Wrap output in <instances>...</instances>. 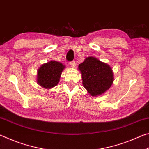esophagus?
Returning a JSON list of instances; mask_svg holds the SVG:
<instances>
[{
  "instance_id": "esophagus-1",
  "label": "esophagus",
  "mask_w": 149,
  "mask_h": 149,
  "mask_svg": "<svg viewBox=\"0 0 149 149\" xmlns=\"http://www.w3.org/2000/svg\"><path fill=\"white\" fill-rule=\"evenodd\" d=\"M75 61H72V62H70V65L71 66L72 68H74L75 66Z\"/></svg>"
}]
</instances>
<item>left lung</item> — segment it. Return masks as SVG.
Wrapping results in <instances>:
<instances>
[{"mask_svg": "<svg viewBox=\"0 0 149 149\" xmlns=\"http://www.w3.org/2000/svg\"><path fill=\"white\" fill-rule=\"evenodd\" d=\"M83 85L89 94L95 97L107 91L114 81L112 69L109 65L97 58L89 56L80 64Z\"/></svg>", "mask_w": 149, "mask_h": 149, "instance_id": "left-lung-1", "label": "left lung"}]
</instances>
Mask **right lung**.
Here are the masks:
<instances>
[{"mask_svg":"<svg viewBox=\"0 0 149 149\" xmlns=\"http://www.w3.org/2000/svg\"><path fill=\"white\" fill-rule=\"evenodd\" d=\"M64 68L62 63L54 60L41 65L37 70V84L45 89L56 86Z\"/></svg>","mask_w":149,"mask_h":149,"instance_id":"obj_1","label":"right lung"}]
</instances>
